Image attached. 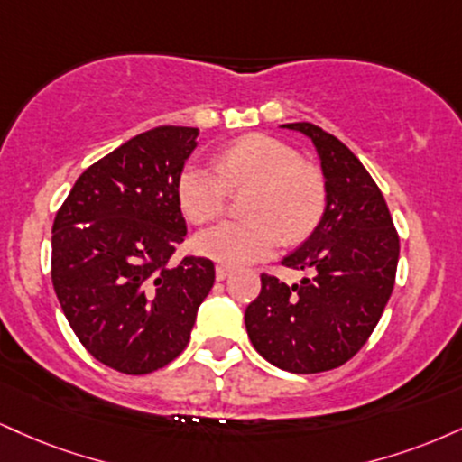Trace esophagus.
I'll use <instances>...</instances> for the list:
<instances>
[{"instance_id": "esophagus-1", "label": "esophagus", "mask_w": 462, "mask_h": 462, "mask_svg": "<svg viewBox=\"0 0 462 462\" xmlns=\"http://www.w3.org/2000/svg\"><path fill=\"white\" fill-rule=\"evenodd\" d=\"M230 271H232L230 266H226V264H217V266H215V277H217V280H219V282H221V280H226V277L230 275Z\"/></svg>"}]
</instances>
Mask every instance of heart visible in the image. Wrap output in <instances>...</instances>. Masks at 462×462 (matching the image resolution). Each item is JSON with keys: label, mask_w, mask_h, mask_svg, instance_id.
<instances>
[{"label": "heart", "mask_w": 462, "mask_h": 462, "mask_svg": "<svg viewBox=\"0 0 462 462\" xmlns=\"http://www.w3.org/2000/svg\"><path fill=\"white\" fill-rule=\"evenodd\" d=\"M230 189L249 191L252 219L219 221L193 238L199 254L221 264H249L288 241H301L325 210V180L288 143L247 135L217 154V168L187 163L178 176V202L189 219L202 224L226 208Z\"/></svg>", "instance_id": "1"}]
</instances>
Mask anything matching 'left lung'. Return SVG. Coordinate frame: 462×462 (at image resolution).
<instances>
[{"label": "left lung", "instance_id": "left-lung-1", "mask_svg": "<svg viewBox=\"0 0 462 462\" xmlns=\"http://www.w3.org/2000/svg\"><path fill=\"white\" fill-rule=\"evenodd\" d=\"M282 126L312 140L325 178V210L308 241L282 260L312 277L292 286L260 277L245 327L269 364L314 374L346 364L374 331L392 297L400 243L381 189L351 150L310 122Z\"/></svg>", "mask_w": 462, "mask_h": 462}]
</instances>
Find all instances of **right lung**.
<instances>
[{
    "mask_svg": "<svg viewBox=\"0 0 462 462\" xmlns=\"http://www.w3.org/2000/svg\"><path fill=\"white\" fill-rule=\"evenodd\" d=\"M198 129L157 126L77 178L58 210L51 280L69 325L92 357L148 374L185 351L215 282L208 258H170L187 235L178 176Z\"/></svg>",
    "mask_w": 462,
    "mask_h": 462,
    "instance_id": "1",
    "label": "right lung"
}]
</instances>
